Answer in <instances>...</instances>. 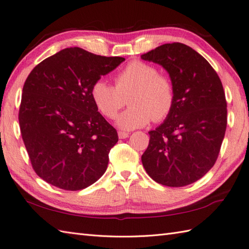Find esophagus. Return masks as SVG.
Listing matches in <instances>:
<instances>
[{
  "instance_id": "34e87169",
  "label": "esophagus",
  "mask_w": 249,
  "mask_h": 249,
  "mask_svg": "<svg viewBox=\"0 0 249 249\" xmlns=\"http://www.w3.org/2000/svg\"><path fill=\"white\" fill-rule=\"evenodd\" d=\"M129 136L128 132H125V131H119V138L120 139H126L127 137Z\"/></svg>"
}]
</instances>
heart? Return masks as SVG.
I'll return each mask as SVG.
<instances>
[{"label":"heart","mask_w":249,"mask_h":249,"mask_svg":"<svg viewBox=\"0 0 249 249\" xmlns=\"http://www.w3.org/2000/svg\"><path fill=\"white\" fill-rule=\"evenodd\" d=\"M115 87L98 79L91 87V97L104 117L114 119L126 104L130 106L117 119L121 129L131 130L147 125L153 120L161 122L172 113L176 103L173 79L142 60H132L114 78Z\"/></svg>","instance_id":"heart-1"}]
</instances>
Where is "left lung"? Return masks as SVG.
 I'll list each match as a JSON object with an SVG mask.
<instances>
[{
    "label": "left lung",
    "instance_id": "left-lung-1",
    "mask_svg": "<svg viewBox=\"0 0 249 249\" xmlns=\"http://www.w3.org/2000/svg\"><path fill=\"white\" fill-rule=\"evenodd\" d=\"M141 58L162 66L176 88L172 113L148 132L143 166L163 186H188L210 171L221 151L227 126L222 82L203 56L180 42L160 45Z\"/></svg>",
    "mask_w": 249,
    "mask_h": 249
}]
</instances>
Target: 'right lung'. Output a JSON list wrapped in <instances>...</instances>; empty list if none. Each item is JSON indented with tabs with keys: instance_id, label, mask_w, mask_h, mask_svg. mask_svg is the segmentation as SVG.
<instances>
[{
	"instance_id": "right-lung-1",
	"label": "right lung",
	"mask_w": 249,
	"mask_h": 249,
	"mask_svg": "<svg viewBox=\"0 0 249 249\" xmlns=\"http://www.w3.org/2000/svg\"><path fill=\"white\" fill-rule=\"evenodd\" d=\"M124 60L68 48L40 62L27 76L19 124L33 169L44 181L78 191L106 172L119 137L97 111L91 87Z\"/></svg>"
}]
</instances>
